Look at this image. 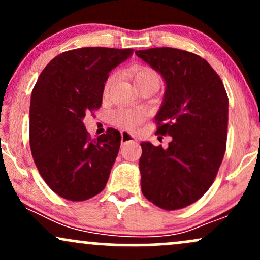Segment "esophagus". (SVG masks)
Instances as JSON below:
<instances>
[{
  "mask_svg": "<svg viewBox=\"0 0 260 260\" xmlns=\"http://www.w3.org/2000/svg\"><path fill=\"white\" fill-rule=\"evenodd\" d=\"M136 137L133 134H131L129 132H126V131H122L121 132V143L122 144H126V143H131V142H136Z\"/></svg>",
  "mask_w": 260,
  "mask_h": 260,
  "instance_id": "esophagus-1",
  "label": "esophagus"
}]
</instances>
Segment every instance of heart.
Listing matches in <instances>:
<instances>
[{
  "label": "heart",
  "mask_w": 260,
  "mask_h": 260,
  "mask_svg": "<svg viewBox=\"0 0 260 260\" xmlns=\"http://www.w3.org/2000/svg\"><path fill=\"white\" fill-rule=\"evenodd\" d=\"M133 77V82L134 85L138 88V86L143 85V84H148V83H156L159 84V76L154 72L153 70L150 68H139V70H136L132 73ZM117 77L116 76H111L109 79H107L106 84H105V92H109L111 86L113 85V83L116 82ZM115 118L116 123H118L120 126L124 127V128H136L140 122L143 121L144 118V115L139 111H127V110H120L115 113L113 116Z\"/></svg>",
  "instance_id": "1"
}]
</instances>
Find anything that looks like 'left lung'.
Returning a JSON list of instances; mask_svg holds the SVG:
<instances>
[{
	"label": "left lung",
	"instance_id": "obj_1",
	"mask_svg": "<svg viewBox=\"0 0 260 260\" xmlns=\"http://www.w3.org/2000/svg\"><path fill=\"white\" fill-rule=\"evenodd\" d=\"M136 55L165 82L156 133L172 138L168 149L140 144L142 192L159 208L176 210L198 201L215 180L226 149L228 94L201 56L171 47L138 50Z\"/></svg>",
	"mask_w": 260,
	"mask_h": 260
}]
</instances>
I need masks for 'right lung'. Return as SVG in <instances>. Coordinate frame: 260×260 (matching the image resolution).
<instances>
[{
  "label": "right lung",
  "mask_w": 260,
  "mask_h": 260,
  "mask_svg": "<svg viewBox=\"0 0 260 260\" xmlns=\"http://www.w3.org/2000/svg\"><path fill=\"white\" fill-rule=\"evenodd\" d=\"M132 55V49L71 50L39 76L29 111L31 155L41 177L62 198L85 201L106 186L121 134L109 128L90 139L83 120L101 106L109 73Z\"/></svg>",
  "instance_id": "obj_1"
}]
</instances>
